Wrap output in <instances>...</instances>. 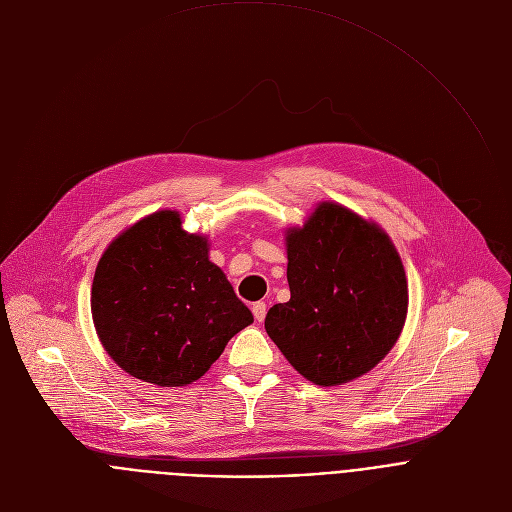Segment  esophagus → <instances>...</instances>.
Returning <instances> with one entry per match:
<instances>
[{
	"label": "esophagus",
	"instance_id": "esophagus-1",
	"mask_svg": "<svg viewBox=\"0 0 512 512\" xmlns=\"http://www.w3.org/2000/svg\"><path fill=\"white\" fill-rule=\"evenodd\" d=\"M252 313H254L256 321H264V317H266V303H264V301H258V303H254V307H252Z\"/></svg>",
	"mask_w": 512,
	"mask_h": 512
}]
</instances>
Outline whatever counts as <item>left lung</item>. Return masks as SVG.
Here are the masks:
<instances>
[{"mask_svg": "<svg viewBox=\"0 0 512 512\" xmlns=\"http://www.w3.org/2000/svg\"><path fill=\"white\" fill-rule=\"evenodd\" d=\"M291 299L266 313V333L307 380L335 386L372 370L399 339L409 305L405 268L388 236L354 211L321 203L287 232Z\"/></svg>", "mask_w": 512, "mask_h": 512, "instance_id": "left-lung-1", "label": "left lung"}]
</instances>
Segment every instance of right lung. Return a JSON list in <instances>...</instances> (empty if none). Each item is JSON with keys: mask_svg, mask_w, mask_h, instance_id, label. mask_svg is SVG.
<instances>
[{"mask_svg": "<svg viewBox=\"0 0 512 512\" xmlns=\"http://www.w3.org/2000/svg\"><path fill=\"white\" fill-rule=\"evenodd\" d=\"M207 252L177 211L144 217L103 252L91 313L122 370L158 386L191 384L254 321Z\"/></svg>", "mask_w": 512, "mask_h": 512, "instance_id": "obj_1", "label": "right lung"}]
</instances>
